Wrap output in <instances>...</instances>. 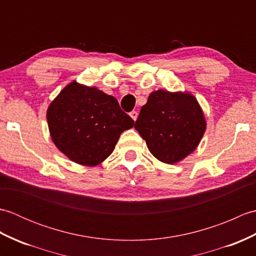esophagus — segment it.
Here are the masks:
<instances>
[{
  "label": "esophagus",
  "instance_id": "esophagus-1",
  "mask_svg": "<svg viewBox=\"0 0 256 256\" xmlns=\"http://www.w3.org/2000/svg\"><path fill=\"white\" fill-rule=\"evenodd\" d=\"M130 116H131V118L134 120V121H136L138 116V113L136 111H132L131 113H130Z\"/></svg>",
  "mask_w": 256,
  "mask_h": 256
}]
</instances>
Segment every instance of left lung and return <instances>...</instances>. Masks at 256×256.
Returning <instances> with one entry per match:
<instances>
[{
    "instance_id": "1",
    "label": "left lung",
    "mask_w": 256,
    "mask_h": 256,
    "mask_svg": "<svg viewBox=\"0 0 256 256\" xmlns=\"http://www.w3.org/2000/svg\"><path fill=\"white\" fill-rule=\"evenodd\" d=\"M206 118L189 92H152L135 122L150 152L166 164H175L197 148L206 131Z\"/></svg>"
}]
</instances>
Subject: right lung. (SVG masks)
<instances>
[{
  "label": "right lung",
  "instance_id": "add662e5",
  "mask_svg": "<svg viewBox=\"0 0 256 256\" xmlns=\"http://www.w3.org/2000/svg\"><path fill=\"white\" fill-rule=\"evenodd\" d=\"M54 144L70 160L96 166L112 154L120 135L134 126L116 98L72 81L47 108Z\"/></svg>",
  "mask_w": 256,
  "mask_h": 256
}]
</instances>
